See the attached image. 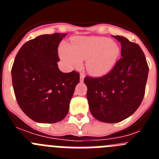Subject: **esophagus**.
I'll return each mask as SVG.
<instances>
[{
  "instance_id": "obj_1",
  "label": "esophagus",
  "mask_w": 159,
  "mask_h": 159,
  "mask_svg": "<svg viewBox=\"0 0 159 159\" xmlns=\"http://www.w3.org/2000/svg\"><path fill=\"white\" fill-rule=\"evenodd\" d=\"M84 77H85V74H84V73H83V72H81L80 73V81L84 80Z\"/></svg>"
}]
</instances>
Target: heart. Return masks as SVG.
Here are the masks:
<instances>
[{
    "label": "heart",
    "mask_w": 159,
    "mask_h": 159,
    "mask_svg": "<svg viewBox=\"0 0 159 159\" xmlns=\"http://www.w3.org/2000/svg\"><path fill=\"white\" fill-rule=\"evenodd\" d=\"M60 56L70 67H78L87 59V67L95 75H104L116 64L119 56L116 43L103 36L80 37L71 46L62 45Z\"/></svg>",
    "instance_id": "1"
}]
</instances>
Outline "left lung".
I'll return each mask as SVG.
<instances>
[{"mask_svg":"<svg viewBox=\"0 0 159 159\" xmlns=\"http://www.w3.org/2000/svg\"><path fill=\"white\" fill-rule=\"evenodd\" d=\"M113 37L121 43V58L106 75L84 78L91 113L108 123L123 121L139 108L149 71L145 55L138 43L123 36Z\"/></svg>","mask_w":159,"mask_h":159,"instance_id":"obj_1","label":"left lung"}]
</instances>
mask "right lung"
I'll list each match as a JSON object with an SVG mask.
<instances>
[{
	"instance_id": "right-lung-1",
	"label": "right lung",
	"mask_w": 159,
	"mask_h": 159,
	"mask_svg": "<svg viewBox=\"0 0 159 159\" xmlns=\"http://www.w3.org/2000/svg\"><path fill=\"white\" fill-rule=\"evenodd\" d=\"M66 35L45 34L29 40L12 64V87L18 105L37 123L63 120L80 82V73H64L57 65L59 43Z\"/></svg>"
}]
</instances>
